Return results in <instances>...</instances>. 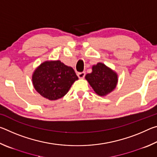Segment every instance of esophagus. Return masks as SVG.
Instances as JSON below:
<instances>
[{"mask_svg":"<svg viewBox=\"0 0 157 157\" xmlns=\"http://www.w3.org/2000/svg\"><path fill=\"white\" fill-rule=\"evenodd\" d=\"M85 75H86L85 72H80V73H78V76L79 78H84Z\"/></svg>","mask_w":157,"mask_h":157,"instance_id":"34e87169","label":"esophagus"}]
</instances>
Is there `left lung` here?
<instances>
[{"label":"left lung","mask_w":157,"mask_h":157,"mask_svg":"<svg viewBox=\"0 0 157 157\" xmlns=\"http://www.w3.org/2000/svg\"><path fill=\"white\" fill-rule=\"evenodd\" d=\"M92 70V73L87 74L85 78L97 94L103 96L116 88L118 77L104 63H97L93 66Z\"/></svg>","instance_id":"1"}]
</instances>
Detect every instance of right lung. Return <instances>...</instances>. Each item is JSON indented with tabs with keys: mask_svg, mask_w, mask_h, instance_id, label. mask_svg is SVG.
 Instances as JSON below:
<instances>
[{
	"mask_svg": "<svg viewBox=\"0 0 157 157\" xmlns=\"http://www.w3.org/2000/svg\"><path fill=\"white\" fill-rule=\"evenodd\" d=\"M77 79L78 78L73 69L59 60L42 63L33 75L36 91L50 100L64 96Z\"/></svg>",
	"mask_w": 157,
	"mask_h": 157,
	"instance_id": "add662e5",
	"label": "right lung"
}]
</instances>
